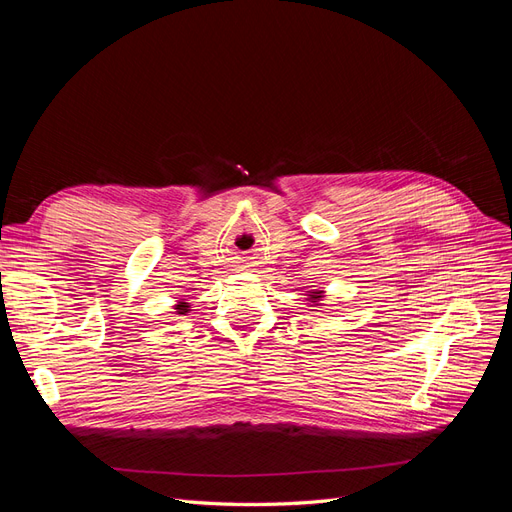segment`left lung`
<instances>
[{
	"label": "left lung",
	"mask_w": 512,
	"mask_h": 512,
	"mask_svg": "<svg viewBox=\"0 0 512 512\" xmlns=\"http://www.w3.org/2000/svg\"><path fill=\"white\" fill-rule=\"evenodd\" d=\"M307 297H309V299H307L309 303H314V305H318V303L322 301V297H324V290H314L312 294H307Z\"/></svg>",
	"instance_id": "obj_1"
}]
</instances>
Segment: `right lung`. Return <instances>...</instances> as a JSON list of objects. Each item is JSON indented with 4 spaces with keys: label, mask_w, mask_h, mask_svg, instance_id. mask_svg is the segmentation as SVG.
I'll return each mask as SVG.
<instances>
[{
    "label": "right lung",
    "mask_w": 512,
    "mask_h": 512,
    "mask_svg": "<svg viewBox=\"0 0 512 512\" xmlns=\"http://www.w3.org/2000/svg\"><path fill=\"white\" fill-rule=\"evenodd\" d=\"M188 307H190V305H188V303H183V301H179V303L175 305V309H177V312H179V314H188V312H190V309H188Z\"/></svg>",
    "instance_id": "add662e5"
}]
</instances>
